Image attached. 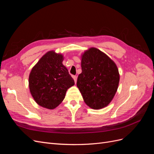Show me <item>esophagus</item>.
<instances>
[{
	"label": "esophagus",
	"mask_w": 154,
	"mask_h": 154,
	"mask_svg": "<svg viewBox=\"0 0 154 154\" xmlns=\"http://www.w3.org/2000/svg\"><path fill=\"white\" fill-rule=\"evenodd\" d=\"M74 80V82H75V83H76V82H77V76H72Z\"/></svg>",
	"instance_id": "obj_1"
}]
</instances>
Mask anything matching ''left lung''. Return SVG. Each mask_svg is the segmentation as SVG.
Returning a JSON list of instances; mask_svg holds the SVG:
<instances>
[{
    "instance_id": "obj_1",
    "label": "left lung",
    "mask_w": 154,
    "mask_h": 154,
    "mask_svg": "<svg viewBox=\"0 0 154 154\" xmlns=\"http://www.w3.org/2000/svg\"><path fill=\"white\" fill-rule=\"evenodd\" d=\"M82 73L77 87L85 103L93 109L108 105L118 88L119 74L116 63L99 49L92 48L82 57Z\"/></svg>"
}]
</instances>
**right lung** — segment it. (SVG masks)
<instances>
[{"label": "right lung", "mask_w": 154, "mask_h": 154, "mask_svg": "<svg viewBox=\"0 0 154 154\" xmlns=\"http://www.w3.org/2000/svg\"><path fill=\"white\" fill-rule=\"evenodd\" d=\"M63 55L49 51L32 67L29 77L31 94L40 106L53 109L66 96L74 81L62 64Z\"/></svg>", "instance_id": "1"}]
</instances>
